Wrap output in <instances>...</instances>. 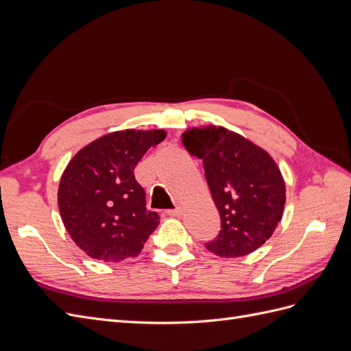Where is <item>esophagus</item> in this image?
<instances>
[{
    "instance_id": "esophagus-1",
    "label": "esophagus",
    "mask_w": 351,
    "mask_h": 351,
    "mask_svg": "<svg viewBox=\"0 0 351 351\" xmlns=\"http://www.w3.org/2000/svg\"><path fill=\"white\" fill-rule=\"evenodd\" d=\"M167 214L169 215V217H180L183 214V208L182 206H177L176 209H169Z\"/></svg>"
}]
</instances>
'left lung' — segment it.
I'll list each match as a JSON object with an SVG mask.
<instances>
[{
    "instance_id": "8db88e82",
    "label": "left lung",
    "mask_w": 351,
    "mask_h": 351,
    "mask_svg": "<svg viewBox=\"0 0 351 351\" xmlns=\"http://www.w3.org/2000/svg\"><path fill=\"white\" fill-rule=\"evenodd\" d=\"M190 155L204 161L205 177L221 217V231L206 249L239 258L259 249L277 228L285 184L272 156L226 127H193L182 134Z\"/></svg>"
}]
</instances>
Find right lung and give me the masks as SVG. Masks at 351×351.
Wrapping results in <instances>:
<instances>
[{
    "label": "right lung",
    "mask_w": 351,
    "mask_h": 351,
    "mask_svg": "<svg viewBox=\"0 0 351 351\" xmlns=\"http://www.w3.org/2000/svg\"><path fill=\"white\" fill-rule=\"evenodd\" d=\"M164 130H123L101 136L71 158L58 186L60 215L88 256L104 262L134 258L159 224L146 209L134 167L165 139Z\"/></svg>",
    "instance_id": "obj_1"
}]
</instances>
